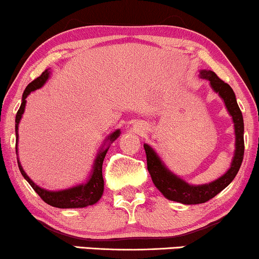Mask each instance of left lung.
<instances>
[{
  "label": "left lung",
  "mask_w": 259,
  "mask_h": 259,
  "mask_svg": "<svg viewBox=\"0 0 259 259\" xmlns=\"http://www.w3.org/2000/svg\"><path fill=\"white\" fill-rule=\"evenodd\" d=\"M200 77L210 81L212 90L224 100L228 112L232 116L233 123H235L236 150L228 172L212 183L204 184V185H190L178 176L173 175L166 167L153 148L148 146L147 144L144 145L145 152H146L147 169L155 187L167 199L186 205L205 203L222 192L235 179L244 157V121L242 112L237 104L235 92L228 83L219 79L212 70H200Z\"/></svg>",
  "instance_id": "obj_1"
}]
</instances>
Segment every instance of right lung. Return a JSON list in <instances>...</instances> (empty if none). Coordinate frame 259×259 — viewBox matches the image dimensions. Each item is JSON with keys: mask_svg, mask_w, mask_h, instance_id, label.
I'll list each match as a JSON object with an SVG mask.
<instances>
[{"mask_svg": "<svg viewBox=\"0 0 259 259\" xmlns=\"http://www.w3.org/2000/svg\"><path fill=\"white\" fill-rule=\"evenodd\" d=\"M49 70L46 69L44 73L41 74L40 76L36 77L34 81L28 84L26 90L23 92L22 95V102H21V106L19 111L16 113L15 118V133H16V153H17V140H19V123L20 120L22 118V114L24 112V107H26V98L29 95L31 92L38 90L46 83V81L48 80L49 77ZM120 136V130H116L115 132H113L111 136H109L107 139H106V143L109 141H114L116 138ZM105 145V144H104ZM108 147L105 148L104 146L101 147V150L99 151L94 160L93 169H92V173L90 176V179L87 180L84 184H80V185L73 186L70 189L61 190V191H48L42 189V187L37 186L33 180H31L29 177L27 176V173L23 171L22 166H21L20 161L17 160V164H19V168L21 171V175L24 177V179L29 183V185L33 187L35 192H36L38 196L41 197V199L47 203L48 205H52L54 207L59 208H77V207H86L88 205H93L97 203V201L100 199L102 193H104V178H102V162H104L105 155L107 153Z\"/></svg>", "mask_w": 259, "mask_h": 259, "instance_id": "obj_1", "label": "right lung"}]
</instances>
